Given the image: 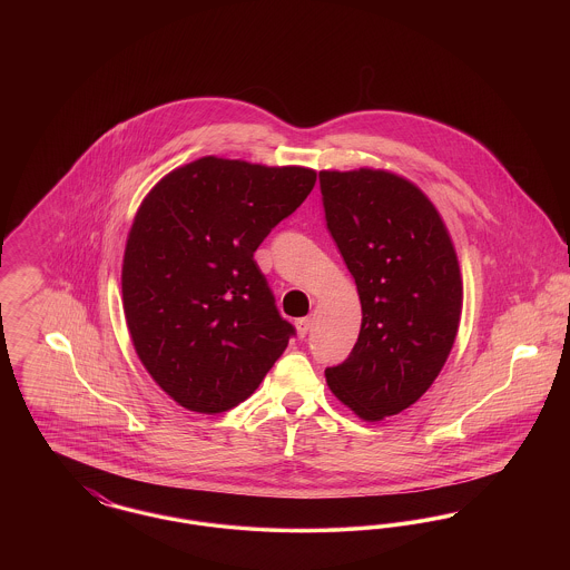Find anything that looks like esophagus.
I'll list each match as a JSON object with an SVG mask.
<instances>
[{"label": "esophagus", "instance_id": "obj_1", "mask_svg": "<svg viewBox=\"0 0 570 570\" xmlns=\"http://www.w3.org/2000/svg\"><path fill=\"white\" fill-rule=\"evenodd\" d=\"M295 325H297L298 337H305L309 333V328H312V318H307V316L298 318Z\"/></svg>", "mask_w": 570, "mask_h": 570}]
</instances>
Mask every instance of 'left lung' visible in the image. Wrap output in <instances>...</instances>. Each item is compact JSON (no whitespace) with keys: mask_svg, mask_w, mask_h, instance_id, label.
<instances>
[{"mask_svg":"<svg viewBox=\"0 0 570 570\" xmlns=\"http://www.w3.org/2000/svg\"><path fill=\"white\" fill-rule=\"evenodd\" d=\"M321 191L363 312L353 353L326 367V384L380 421L412 406L446 363L463 297L458 254L432 200L400 175L323 170Z\"/></svg>","mask_w":570,"mask_h":570,"instance_id":"8db88e82","label":"left lung"}]
</instances>
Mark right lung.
I'll list each match as a JSON object with an SVG mask.
<instances>
[{"label": "right lung", "mask_w": 570, "mask_h": 570, "mask_svg": "<svg viewBox=\"0 0 570 570\" xmlns=\"http://www.w3.org/2000/svg\"><path fill=\"white\" fill-rule=\"evenodd\" d=\"M316 184L303 166L207 156L168 173L136 212L121 267L126 323L151 379L179 406L247 400L295 326L254 252Z\"/></svg>", "instance_id": "right-lung-1"}]
</instances>
